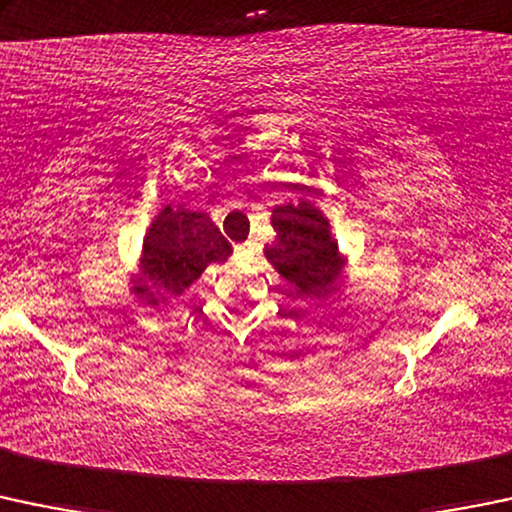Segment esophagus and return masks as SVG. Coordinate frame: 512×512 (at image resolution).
<instances>
[{
	"label": "esophagus",
	"instance_id": "obj_1",
	"mask_svg": "<svg viewBox=\"0 0 512 512\" xmlns=\"http://www.w3.org/2000/svg\"><path fill=\"white\" fill-rule=\"evenodd\" d=\"M235 252H238V257L250 255V242H247V245H238V247H235Z\"/></svg>",
	"mask_w": 512,
	"mask_h": 512
}]
</instances>
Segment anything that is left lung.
<instances>
[{
	"label": "left lung",
	"instance_id": "8db88e82",
	"mask_svg": "<svg viewBox=\"0 0 512 512\" xmlns=\"http://www.w3.org/2000/svg\"><path fill=\"white\" fill-rule=\"evenodd\" d=\"M272 225L277 230L274 245L265 247L267 260L301 297H319L331 292L341 270L338 245L328 235V220L306 201L274 208Z\"/></svg>",
	"mask_w": 512,
	"mask_h": 512
}]
</instances>
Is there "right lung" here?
<instances>
[{
	"label": "right lung",
	"instance_id": "right-lung-1",
	"mask_svg": "<svg viewBox=\"0 0 512 512\" xmlns=\"http://www.w3.org/2000/svg\"><path fill=\"white\" fill-rule=\"evenodd\" d=\"M228 255L230 242L220 235L213 220L186 208L174 211L166 206L144 240V277L152 287L137 284L134 292L142 294L147 304L179 297L211 262H225Z\"/></svg>",
	"mask_w": 512,
	"mask_h": 512
}]
</instances>
